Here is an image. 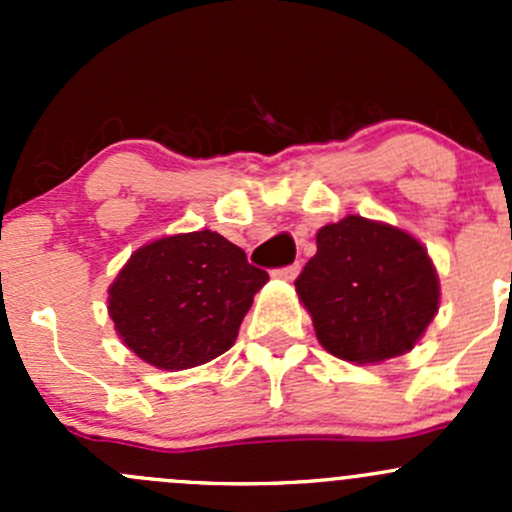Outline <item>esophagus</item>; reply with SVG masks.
Segmentation results:
<instances>
[{
    "instance_id": "1",
    "label": "esophagus",
    "mask_w": 512,
    "mask_h": 512,
    "mask_svg": "<svg viewBox=\"0 0 512 512\" xmlns=\"http://www.w3.org/2000/svg\"><path fill=\"white\" fill-rule=\"evenodd\" d=\"M299 270H302V265H299V262H292V265H287V267H282V270H277V275H280L282 280L292 282L294 277L299 275Z\"/></svg>"
}]
</instances>
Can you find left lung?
Instances as JSON below:
<instances>
[{
  "label": "left lung",
  "instance_id": "obj_1",
  "mask_svg": "<svg viewBox=\"0 0 512 512\" xmlns=\"http://www.w3.org/2000/svg\"><path fill=\"white\" fill-rule=\"evenodd\" d=\"M319 344L356 364L406 354L438 312V275L409 232L361 215L324 225L294 282Z\"/></svg>",
  "mask_w": 512,
  "mask_h": 512
}]
</instances>
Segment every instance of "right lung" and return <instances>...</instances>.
<instances>
[{
	"mask_svg": "<svg viewBox=\"0 0 512 512\" xmlns=\"http://www.w3.org/2000/svg\"><path fill=\"white\" fill-rule=\"evenodd\" d=\"M270 280L245 250L210 230L138 247L108 287V314L133 354L158 369H190L225 354Z\"/></svg>",
	"mask_w": 512,
	"mask_h": 512,
	"instance_id": "1",
	"label": "right lung"
}]
</instances>
